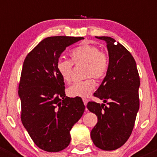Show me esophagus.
<instances>
[{"mask_svg": "<svg viewBox=\"0 0 157 157\" xmlns=\"http://www.w3.org/2000/svg\"><path fill=\"white\" fill-rule=\"evenodd\" d=\"M83 104H84V105H87V102H88V100H87V99H86V98H83Z\"/></svg>", "mask_w": 157, "mask_h": 157, "instance_id": "34e87169", "label": "esophagus"}]
</instances>
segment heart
Here are the masks:
<instances>
[{"label":"heart","mask_w":157,"mask_h":157,"mask_svg":"<svg viewBox=\"0 0 157 157\" xmlns=\"http://www.w3.org/2000/svg\"><path fill=\"white\" fill-rule=\"evenodd\" d=\"M69 59H59L57 62V70L63 80L70 82L73 63L74 64H85V77H93L101 80L106 76L109 68V59L108 56L101 52L98 47L90 44H83L70 52ZM95 83L91 78L72 84L67 89V94L70 97L87 98L94 90Z\"/></svg>","instance_id":"obj_1"}]
</instances>
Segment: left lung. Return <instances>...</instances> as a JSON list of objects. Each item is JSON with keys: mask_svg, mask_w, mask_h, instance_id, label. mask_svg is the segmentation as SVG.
<instances>
[{"mask_svg": "<svg viewBox=\"0 0 157 157\" xmlns=\"http://www.w3.org/2000/svg\"><path fill=\"white\" fill-rule=\"evenodd\" d=\"M106 42L109 68L94 94L105 104L90 101L87 109L98 116L90 132L94 144L103 150H115L129 138L140 108V76L132 54L119 42L108 36H96Z\"/></svg>", "mask_w": 157, "mask_h": 157, "instance_id": "1", "label": "left lung"}]
</instances>
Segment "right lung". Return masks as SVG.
Returning a JSON list of instances; mask_svg holds the SVG:
<instances>
[{
	"label": "right lung",
	"instance_id": "1",
	"mask_svg": "<svg viewBox=\"0 0 157 157\" xmlns=\"http://www.w3.org/2000/svg\"><path fill=\"white\" fill-rule=\"evenodd\" d=\"M81 39L45 38L25 59L18 87L21 119L35 144L45 151L59 152L69 146L70 130L85 109L81 98L66 96L65 83L57 70L62 52Z\"/></svg>",
	"mask_w": 157,
	"mask_h": 157
}]
</instances>
